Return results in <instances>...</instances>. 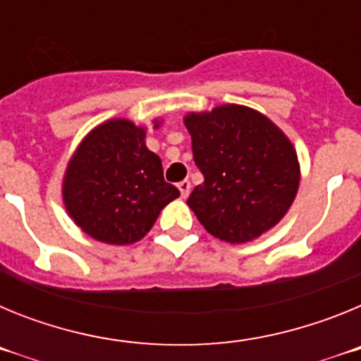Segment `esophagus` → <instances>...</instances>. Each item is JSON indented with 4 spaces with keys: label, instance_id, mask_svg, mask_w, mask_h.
<instances>
[{
    "label": "esophagus",
    "instance_id": "obj_1",
    "mask_svg": "<svg viewBox=\"0 0 361 361\" xmlns=\"http://www.w3.org/2000/svg\"><path fill=\"white\" fill-rule=\"evenodd\" d=\"M177 188H178V191H180V197H183V199H186V197L190 195V191H191L190 180H183V183H178Z\"/></svg>",
    "mask_w": 361,
    "mask_h": 361
}]
</instances>
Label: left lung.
<instances>
[{
	"instance_id": "obj_1",
	"label": "left lung",
	"mask_w": 361,
	"mask_h": 361,
	"mask_svg": "<svg viewBox=\"0 0 361 361\" xmlns=\"http://www.w3.org/2000/svg\"><path fill=\"white\" fill-rule=\"evenodd\" d=\"M184 124L204 175L188 206L206 231L244 244L275 228L298 193L300 162L289 137L242 104L190 111Z\"/></svg>"
}]
</instances>
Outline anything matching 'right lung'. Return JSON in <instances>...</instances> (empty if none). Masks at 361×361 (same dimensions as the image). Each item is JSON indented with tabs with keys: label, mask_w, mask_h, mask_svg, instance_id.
I'll use <instances>...</instances> for the list:
<instances>
[{
	"label": "right lung",
	"mask_w": 361,
	"mask_h": 361,
	"mask_svg": "<svg viewBox=\"0 0 361 361\" xmlns=\"http://www.w3.org/2000/svg\"><path fill=\"white\" fill-rule=\"evenodd\" d=\"M159 126L153 119V128ZM61 191L75 226L111 245L141 240L180 195L146 146V128L130 119H108L86 133L66 164Z\"/></svg>",
	"instance_id": "1"
}]
</instances>
